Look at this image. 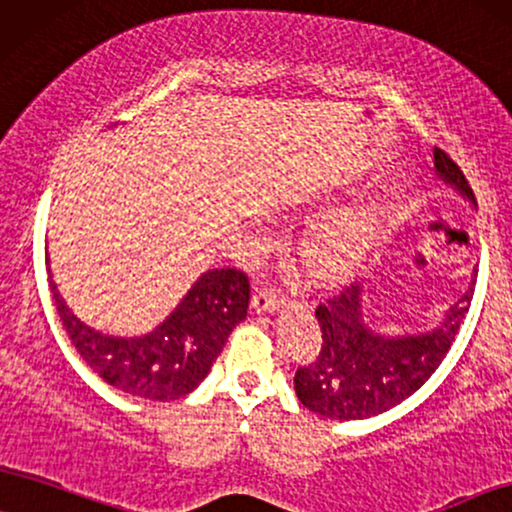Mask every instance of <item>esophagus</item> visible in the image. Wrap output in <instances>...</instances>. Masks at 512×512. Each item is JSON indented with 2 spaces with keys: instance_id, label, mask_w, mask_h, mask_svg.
<instances>
[{
  "instance_id": "esophagus-1",
  "label": "esophagus",
  "mask_w": 512,
  "mask_h": 512,
  "mask_svg": "<svg viewBox=\"0 0 512 512\" xmlns=\"http://www.w3.org/2000/svg\"><path fill=\"white\" fill-rule=\"evenodd\" d=\"M281 302H283V297L278 295L276 288H271V286H260L255 290V295H252V309H255L257 314L274 312Z\"/></svg>"
}]
</instances>
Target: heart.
<instances>
[{"label":"heart","mask_w":512,"mask_h":512,"mask_svg":"<svg viewBox=\"0 0 512 512\" xmlns=\"http://www.w3.org/2000/svg\"><path fill=\"white\" fill-rule=\"evenodd\" d=\"M378 219L371 210L347 212L321 224L304 245V260L321 276L342 274L364 255Z\"/></svg>","instance_id":"heart-1"}]
</instances>
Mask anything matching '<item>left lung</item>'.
I'll return each mask as SVG.
<instances>
[{
	"instance_id": "1",
	"label": "left lung",
	"mask_w": 512,
	"mask_h": 512,
	"mask_svg": "<svg viewBox=\"0 0 512 512\" xmlns=\"http://www.w3.org/2000/svg\"><path fill=\"white\" fill-rule=\"evenodd\" d=\"M439 177L475 203L468 179L442 148H435ZM468 288L432 333L383 338L361 319V283H349L316 307L321 352L295 371L297 399L323 418L361 420L409 399L437 371L470 309Z\"/></svg>"
}]
</instances>
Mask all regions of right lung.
<instances>
[{"label":"right lung","instance_id":"add662e5","mask_svg":"<svg viewBox=\"0 0 512 512\" xmlns=\"http://www.w3.org/2000/svg\"><path fill=\"white\" fill-rule=\"evenodd\" d=\"M58 319L80 357L108 385L151 401L184 397L203 383L236 323L248 314L250 281L245 271L212 269L163 326L144 338H111L87 328L61 300L49 278Z\"/></svg>","mask_w":512,"mask_h":512}]
</instances>
